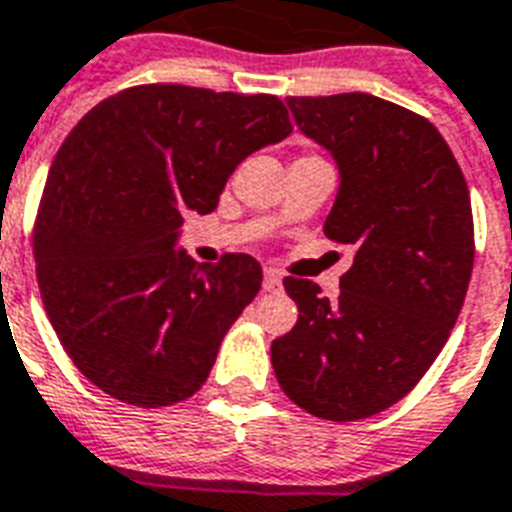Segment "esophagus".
<instances>
[{"label":"esophagus","mask_w":512,"mask_h":512,"mask_svg":"<svg viewBox=\"0 0 512 512\" xmlns=\"http://www.w3.org/2000/svg\"><path fill=\"white\" fill-rule=\"evenodd\" d=\"M282 287V273L276 271V268H265L263 271V290L273 292Z\"/></svg>","instance_id":"esophagus-1"}]
</instances>
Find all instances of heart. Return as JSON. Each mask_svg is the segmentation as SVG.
<instances>
[{"instance_id":"heart-1","label":"heart","mask_w":512,"mask_h":512,"mask_svg":"<svg viewBox=\"0 0 512 512\" xmlns=\"http://www.w3.org/2000/svg\"><path fill=\"white\" fill-rule=\"evenodd\" d=\"M303 158H319V155H303Z\"/></svg>"}]
</instances>
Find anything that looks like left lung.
Instances as JSON below:
<instances>
[{
  "label": "left lung",
  "mask_w": 512,
  "mask_h": 512,
  "mask_svg": "<svg viewBox=\"0 0 512 512\" xmlns=\"http://www.w3.org/2000/svg\"><path fill=\"white\" fill-rule=\"evenodd\" d=\"M287 104L338 163L325 236L354 247V263L333 303L319 284L284 279L298 322L271 343L273 373L317 419H368L419 384L454 330L475 260L470 190L438 128L411 109L370 93Z\"/></svg>",
  "instance_id": "left-lung-1"
}]
</instances>
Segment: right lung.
<instances>
[{
	"mask_svg": "<svg viewBox=\"0 0 512 512\" xmlns=\"http://www.w3.org/2000/svg\"><path fill=\"white\" fill-rule=\"evenodd\" d=\"M292 131L271 93L134 85L69 131L34 220V263L58 341L93 386L166 408L209 378L263 268L228 252H174L187 212L209 214L249 152Z\"/></svg>",
	"mask_w": 512,
	"mask_h": 512,
	"instance_id": "right-lung-1",
	"label": "right lung"
}]
</instances>
